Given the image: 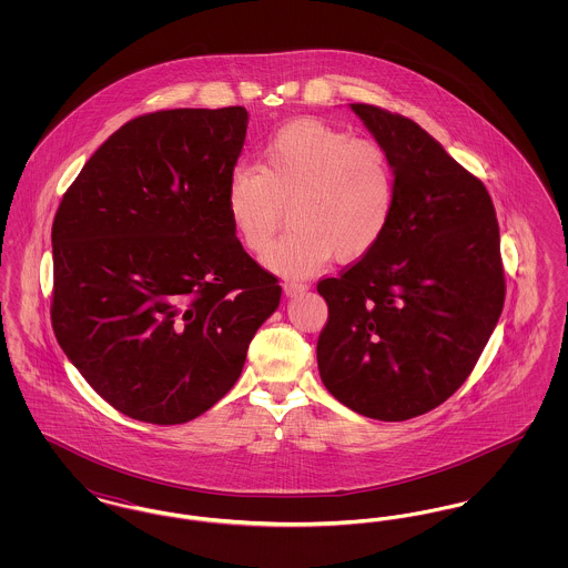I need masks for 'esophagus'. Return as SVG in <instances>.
<instances>
[{
    "label": "esophagus",
    "mask_w": 568,
    "mask_h": 568,
    "mask_svg": "<svg viewBox=\"0 0 568 568\" xmlns=\"http://www.w3.org/2000/svg\"><path fill=\"white\" fill-rule=\"evenodd\" d=\"M306 290H308V285H306V283H302V281H296V278H287V281L283 283V292H285L287 296L304 294Z\"/></svg>",
    "instance_id": "1"
}]
</instances>
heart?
Wrapping results in <instances>:
<instances>
[{
  "label": "heart",
  "mask_w": 568,
  "mask_h": 568,
  "mask_svg": "<svg viewBox=\"0 0 568 568\" xmlns=\"http://www.w3.org/2000/svg\"><path fill=\"white\" fill-rule=\"evenodd\" d=\"M223 200L236 239L255 255L271 246L290 204L292 227L266 264L304 274L332 255L359 260L383 241L396 209V172L378 142L300 119L264 140L255 165L232 170Z\"/></svg>",
  "instance_id": "obj_1"
}]
</instances>
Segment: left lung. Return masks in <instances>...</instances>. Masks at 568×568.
<instances>
[{
	"label": "left lung",
	"instance_id": "left-lung-1",
	"mask_svg": "<svg viewBox=\"0 0 568 568\" xmlns=\"http://www.w3.org/2000/svg\"><path fill=\"white\" fill-rule=\"evenodd\" d=\"M353 112L389 153L396 209L383 241L317 283L327 322L317 364L327 392L381 422L424 415L473 373L505 304L494 202L415 121Z\"/></svg>",
	"mask_w": 568,
	"mask_h": 568
}]
</instances>
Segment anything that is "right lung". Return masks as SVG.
Listing matches in <instances>:
<instances>
[{"label":"right lung","mask_w":568,"mask_h":568,"mask_svg":"<svg viewBox=\"0 0 568 568\" xmlns=\"http://www.w3.org/2000/svg\"><path fill=\"white\" fill-rule=\"evenodd\" d=\"M246 123L243 106L140 114L82 165L54 213L57 343L138 422L209 410L278 306V276L244 251L223 200Z\"/></svg>","instance_id":"obj_1"}]
</instances>
